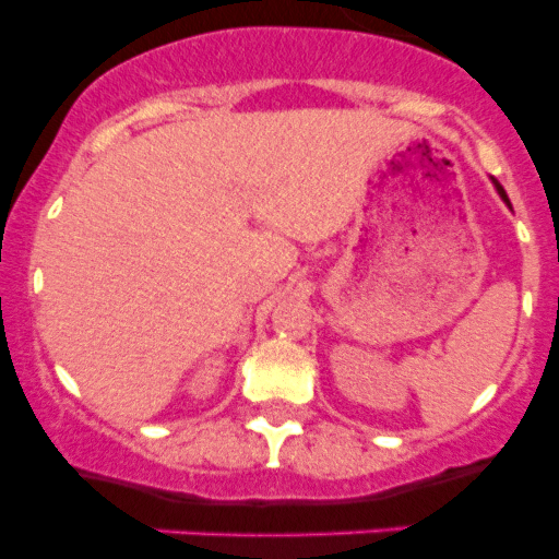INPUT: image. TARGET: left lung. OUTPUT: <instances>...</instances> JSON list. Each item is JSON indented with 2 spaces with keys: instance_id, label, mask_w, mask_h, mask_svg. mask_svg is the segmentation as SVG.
<instances>
[{
  "instance_id": "obj_1",
  "label": "left lung",
  "mask_w": 559,
  "mask_h": 559,
  "mask_svg": "<svg viewBox=\"0 0 559 559\" xmlns=\"http://www.w3.org/2000/svg\"><path fill=\"white\" fill-rule=\"evenodd\" d=\"M493 185H497V192H499V195H502V201H504V203H508V206H510V201H508V195H504L502 185H499V181H493Z\"/></svg>"
}]
</instances>
